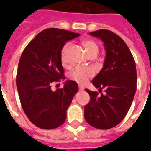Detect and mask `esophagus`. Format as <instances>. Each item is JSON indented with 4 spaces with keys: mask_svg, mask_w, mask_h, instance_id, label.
Masks as SVG:
<instances>
[{
    "mask_svg": "<svg viewBox=\"0 0 151 151\" xmlns=\"http://www.w3.org/2000/svg\"><path fill=\"white\" fill-rule=\"evenodd\" d=\"M78 88H79V90H81V91H82V90L85 89V88L83 87V86H81V85H78Z\"/></svg>",
    "mask_w": 151,
    "mask_h": 151,
    "instance_id": "1",
    "label": "esophagus"
}]
</instances>
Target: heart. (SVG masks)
I'll list each match as a JSON object with an SVG mask.
<instances>
[{
    "instance_id": "heart-1",
    "label": "heart",
    "mask_w": 151,
    "mask_h": 151,
    "mask_svg": "<svg viewBox=\"0 0 151 151\" xmlns=\"http://www.w3.org/2000/svg\"><path fill=\"white\" fill-rule=\"evenodd\" d=\"M82 45L89 55L94 54V53H98L99 47H98V45L93 40L85 39L82 41ZM69 46H70V43H66L62 49L61 62L63 65L66 64V52ZM93 75H94V71L92 69L85 68V67H77L69 73V78L70 80L77 82L78 84L82 85L89 80L90 78H92Z\"/></svg>"
}]
</instances>
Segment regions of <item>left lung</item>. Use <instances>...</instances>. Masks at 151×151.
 Listing matches in <instances>:
<instances>
[{
	"label": "left lung",
	"mask_w": 151,
	"mask_h": 151,
	"mask_svg": "<svg viewBox=\"0 0 151 151\" xmlns=\"http://www.w3.org/2000/svg\"><path fill=\"white\" fill-rule=\"evenodd\" d=\"M90 34L105 46L103 67L92 81L99 92L105 88V94L85 89L90 101L85 106V118L96 129H109L124 119L131 106L136 91V63L125 42L114 32L99 29Z\"/></svg>",
	"instance_id": "obj_1"
}]
</instances>
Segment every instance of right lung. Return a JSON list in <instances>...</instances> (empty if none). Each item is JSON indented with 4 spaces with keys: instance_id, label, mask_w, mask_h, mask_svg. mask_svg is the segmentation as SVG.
I'll return each mask as SVG.
<instances>
[{
    "instance_id": "obj_1",
    "label": "right lung",
    "mask_w": 151,
    "mask_h": 151,
    "mask_svg": "<svg viewBox=\"0 0 151 151\" xmlns=\"http://www.w3.org/2000/svg\"><path fill=\"white\" fill-rule=\"evenodd\" d=\"M80 35L66 29L48 28L37 34L20 57L16 86L22 110L40 129L63 124L66 110L78 92V84L66 81L63 88L51 89L52 83L65 79L61 52L66 41Z\"/></svg>"
}]
</instances>
